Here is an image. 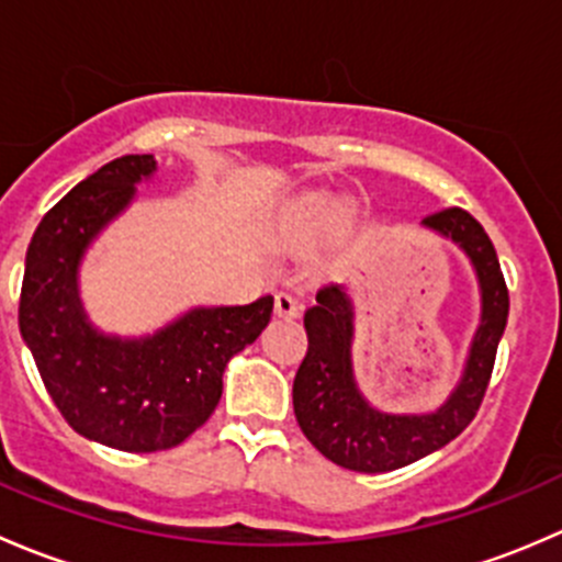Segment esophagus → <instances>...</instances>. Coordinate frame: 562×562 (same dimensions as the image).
I'll list each match as a JSON object with an SVG mask.
<instances>
[{
  "instance_id": "34e87169",
  "label": "esophagus",
  "mask_w": 562,
  "mask_h": 562,
  "mask_svg": "<svg viewBox=\"0 0 562 562\" xmlns=\"http://www.w3.org/2000/svg\"><path fill=\"white\" fill-rule=\"evenodd\" d=\"M274 313H277V317H285V321H291V317L302 315V304H299L293 296H288V293H277Z\"/></svg>"
}]
</instances>
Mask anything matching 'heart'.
Returning a JSON list of instances; mask_svg holds the SVG:
<instances>
[{"mask_svg":"<svg viewBox=\"0 0 562 562\" xmlns=\"http://www.w3.org/2000/svg\"><path fill=\"white\" fill-rule=\"evenodd\" d=\"M350 234L348 206L342 198L334 195H310L291 212L282 225V241L288 249L310 252V249L342 241Z\"/></svg>","mask_w":562,"mask_h":562,"instance_id":"b5f03b06","label":"heart"}]
</instances>
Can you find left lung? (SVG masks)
<instances>
[{"mask_svg": "<svg viewBox=\"0 0 562 562\" xmlns=\"http://www.w3.org/2000/svg\"><path fill=\"white\" fill-rule=\"evenodd\" d=\"M422 228L451 241L479 282V326L462 375L432 411H383L356 381V307L345 285L321 288L304 315L310 348L293 381V413L310 443L339 468L386 473L443 449L479 411L508 321V288L490 236L464 209L422 220Z\"/></svg>", "mask_w": 562, "mask_h": 562, "instance_id": "left-lung-1", "label": "left lung"}]
</instances>
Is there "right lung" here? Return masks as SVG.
Instances as JSON below:
<instances>
[{"instance_id":"right-lung-1","label":"right lung","mask_w":562,"mask_h":562,"mask_svg":"<svg viewBox=\"0 0 562 562\" xmlns=\"http://www.w3.org/2000/svg\"><path fill=\"white\" fill-rule=\"evenodd\" d=\"M155 173V155H127L72 187L32 236L19 307L21 337L67 424L133 454L173 449L206 424L225 367L274 310L271 296L201 304L138 337L94 326L81 299L83 258Z\"/></svg>"}]
</instances>
